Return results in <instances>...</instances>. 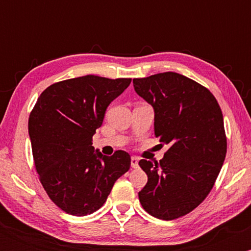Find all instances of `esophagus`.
<instances>
[{
    "instance_id": "1",
    "label": "esophagus",
    "mask_w": 251,
    "mask_h": 251,
    "mask_svg": "<svg viewBox=\"0 0 251 251\" xmlns=\"http://www.w3.org/2000/svg\"><path fill=\"white\" fill-rule=\"evenodd\" d=\"M138 162H139V159H138L137 157H131V166L133 169H137L138 166H139V164H138Z\"/></svg>"
}]
</instances>
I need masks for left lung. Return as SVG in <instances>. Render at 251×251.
<instances>
[{
  "mask_svg": "<svg viewBox=\"0 0 251 251\" xmlns=\"http://www.w3.org/2000/svg\"><path fill=\"white\" fill-rule=\"evenodd\" d=\"M133 86L154 109V135L170 145L159 163L139 162L148 175L139 201L153 217L176 220L197 208L217 179L226 154L223 114L208 88L175 72Z\"/></svg>",
  "mask_w": 251,
  "mask_h": 251,
  "instance_id": "obj_1",
  "label": "left lung"
}]
</instances>
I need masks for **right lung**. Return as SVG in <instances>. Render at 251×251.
<instances>
[{"label": "right lung", "instance_id": "right-lung-1", "mask_svg": "<svg viewBox=\"0 0 251 251\" xmlns=\"http://www.w3.org/2000/svg\"><path fill=\"white\" fill-rule=\"evenodd\" d=\"M131 79L85 75L47 87L28 120L35 168L43 189L62 211L93 214L103 205L119 177L127 172V152L101 154L92 146L106 108Z\"/></svg>", "mask_w": 251, "mask_h": 251}]
</instances>
